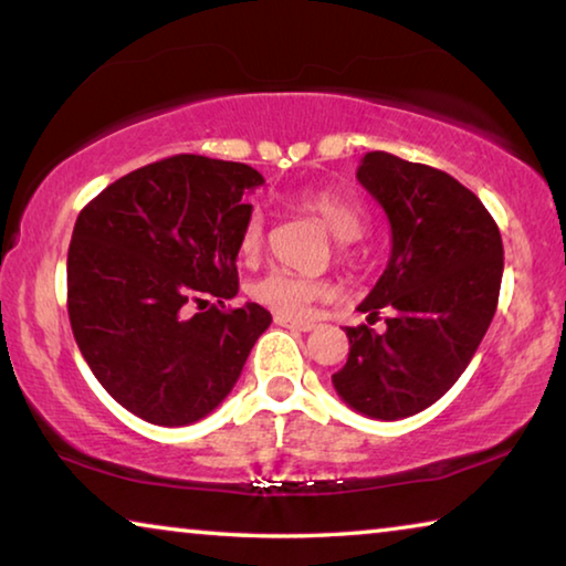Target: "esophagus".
I'll use <instances>...</instances> for the list:
<instances>
[{"label": "esophagus", "instance_id": "1", "mask_svg": "<svg viewBox=\"0 0 566 566\" xmlns=\"http://www.w3.org/2000/svg\"><path fill=\"white\" fill-rule=\"evenodd\" d=\"M274 324H280V327L286 329H296V332H312L314 324L312 322H302V319H292V317H282V314H276Z\"/></svg>", "mask_w": 566, "mask_h": 566}]
</instances>
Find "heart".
Instances as JSON below:
<instances>
[{
  "label": "heart",
  "mask_w": 566,
  "mask_h": 566,
  "mask_svg": "<svg viewBox=\"0 0 566 566\" xmlns=\"http://www.w3.org/2000/svg\"><path fill=\"white\" fill-rule=\"evenodd\" d=\"M302 207L306 212L314 214L319 222L329 229V232L339 239V242H354L361 234L364 219L359 207L349 202L347 197L334 195V191L319 189V191H306L302 195ZM264 247V217L260 212L249 214V219L242 227V237H239V249L247 260H254ZM249 296L256 304L266 306L282 317H302L310 310L312 302L322 300L327 294V286L322 282L306 280V276L274 270L266 272L260 280H254L247 286Z\"/></svg>",
  "instance_id": "heart-1"
}]
</instances>
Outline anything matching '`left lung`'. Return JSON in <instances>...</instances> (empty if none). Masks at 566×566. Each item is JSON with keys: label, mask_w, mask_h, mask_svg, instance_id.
I'll return each instance as SVG.
<instances>
[{"label": "left lung", "mask_w": 566, "mask_h": 566, "mask_svg": "<svg viewBox=\"0 0 566 566\" xmlns=\"http://www.w3.org/2000/svg\"><path fill=\"white\" fill-rule=\"evenodd\" d=\"M359 185L385 209L391 254L359 304L369 324L387 310V329L347 327L349 357L332 375L352 409L405 419L452 389L490 329L500 302V227L474 191L447 171L367 151Z\"/></svg>", "instance_id": "left-lung-1"}]
</instances>
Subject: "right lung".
Masks as SVG:
<instances>
[{"instance_id": "1", "label": "right lung", "mask_w": 566, "mask_h": 566, "mask_svg": "<svg viewBox=\"0 0 566 566\" xmlns=\"http://www.w3.org/2000/svg\"><path fill=\"white\" fill-rule=\"evenodd\" d=\"M264 177L239 161L175 155L102 189L76 217L66 312L94 377L159 427L207 417L237 385L264 306L239 292L237 254ZM209 295L217 305L206 306ZM199 308V313L193 310Z\"/></svg>"}]
</instances>
